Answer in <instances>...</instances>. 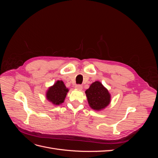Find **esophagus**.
Returning a JSON list of instances; mask_svg holds the SVG:
<instances>
[{
    "label": "esophagus",
    "mask_w": 158,
    "mask_h": 158,
    "mask_svg": "<svg viewBox=\"0 0 158 158\" xmlns=\"http://www.w3.org/2000/svg\"><path fill=\"white\" fill-rule=\"evenodd\" d=\"M75 88H76V89H79V90H82V85H76V86H75Z\"/></svg>",
    "instance_id": "1"
}]
</instances>
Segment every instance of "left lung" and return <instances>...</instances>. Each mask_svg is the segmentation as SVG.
Here are the masks:
<instances>
[{
  "instance_id": "1",
  "label": "left lung",
  "mask_w": 158,
  "mask_h": 158,
  "mask_svg": "<svg viewBox=\"0 0 158 158\" xmlns=\"http://www.w3.org/2000/svg\"><path fill=\"white\" fill-rule=\"evenodd\" d=\"M85 93L89 106L96 111H102L111 103V94L99 81L93 82Z\"/></svg>"
}]
</instances>
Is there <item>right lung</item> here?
<instances>
[{"instance_id": "right-lung-1", "label": "right lung", "mask_w": 158, "mask_h": 158, "mask_svg": "<svg viewBox=\"0 0 158 158\" xmlns=\"http://www.w3.org/2000/svg\"><path fill=\"white\" fill-rule=\"evenodd\" d=\"M69 89L65 86L63 81L57 80L50 86L45 94L46 99L54 106H59L64 102Z\"/></svg>"}]
</instances>
